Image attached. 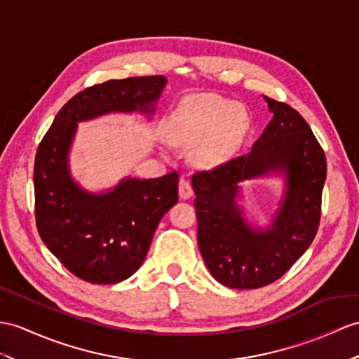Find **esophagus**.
<instances>
[{"mask_svg": "<svg viewBox=\"0 0 359 359\" xmlns=\"http://www.w3.org/2000/svg\"><path fill=\"white\" fill-rule=\"evenodd\" d=\"M178 194H180V199H182V201H186V199H189L191 195H194V189H191L190 182H189L187 180L182 178V180L180 181V184H178Z\"/></svg>", "mask_w": 359, "mask_h": 359, "instance_id": "1", "label": "esophagus"}]
</instances>
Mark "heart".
Here are the masks:
<instances>
[{
    "instance_id": "1",
    "label": "heart",
    "mask_w": 359,
    "mask_h": 359,
    "mask_svg": "<svg viewBox=\"0 0 359 359\" xmlns=\"http://www.w3.org/2000/svg\"><path fill=\"white\" fill-rule=\"evenodd\" d=\"M248 129V114L239 103L215 94L191 95L175 112L173 142L191 144L190 160L201 168L225 163L238 149Z\"/></svg>"
}]
</instances>
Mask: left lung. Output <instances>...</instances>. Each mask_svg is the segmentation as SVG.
<instances>
[{
  "instance_id": "8db88e82",
  "label": "left lung",
  "mask_w": 359,
  "mask_h": 359,
  "mask_svg": "<svg viewBox=\"0 0 359 359\" xmlns=\"http://www.w3.org/2000/svg\"><path fill=\"white\" fill-rule=\"evenodd\" d=\"M273 118L251 151L212 172L191 177L198 247L215 280L233 290L276 282L316 238L326 156L299 112L268 99ZM278 177V207L266 224L255 223L241 204L243 182Z\"/></svg>"
}]
</instances>
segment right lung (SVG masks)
Masks as SVG:
<instances>
[{
	"label": "right lung",
	"instance_id": "add662e5",
	"mask_svg": "<svg viewBox=\"0 0 359 359\" xmlns=\"http://www.w3.org/2000/svg\"><path fill=\"white\" fill-rule=\"evenodd\" d=\"M168 83L164 76L108 81L76 94L57 112L34 158V212L42 242L69 273L112 285L142 266L161 217L178 203V173L121 178L90 190L72 173L69 155L79 123L109 114L152 121Z\"/></svg>",
	"mask_w": 359,
	"mask_h": 359
}]
</instances>
